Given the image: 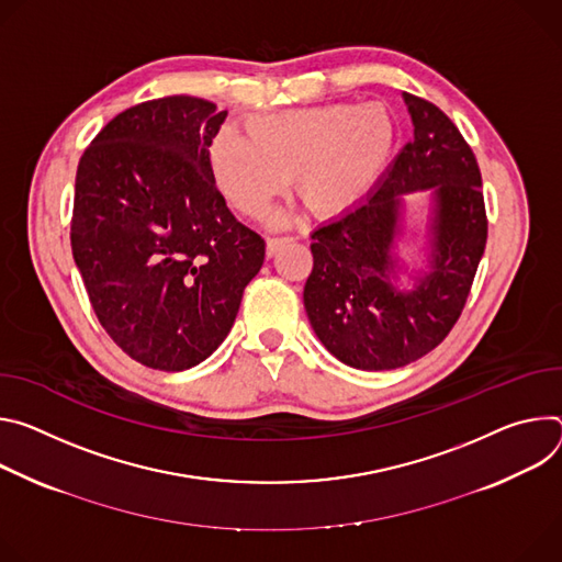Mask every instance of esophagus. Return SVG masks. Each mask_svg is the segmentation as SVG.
<instances>
[{"mask_svg":"<svg viewBox=\"0 0 562 562\" xmlns=\"http://www.w3.org/2000/svg\"><path fill=\"white\" fill-rule=\"evenodd\" d=\"M285 243H290V236H270V238L266 240V255H268V257H274Z\"/></svg>","mask_w":562,"mask_h":562,"instance_id":"obj_1","label":"esophagus"}]
</instances>
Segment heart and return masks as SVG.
<instances>
[{"instance_id":"1","label":"heart","mask_w":562,"mask_h":562,"mask_svg":"<svg viewBox=\"0 0 562 562\" xmlns=\"http://www.w3.org/2000/svg\"><path fill=\"white\" fill-rule=\"evenodd\" d=\"M247 138L221 130L207 149L218 192L243 216H261L285 190L317 216L355 207L386 169L395 120L382 102H335L257 115Z\"/></svg>"}]
</instances>
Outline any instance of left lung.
<instances>
[{
	"instance_id": "left-lung-1",
	"label": "left lung",
	"mask_w": 562,
	"mask_h": 562,
	"mask_svg": "<svg viewBox=\"0 0 562 562\" xmlns=\"http://www.w3.org/2000/svg\"><path fill=\"white\" fill-rule=\"evenodd\" d=\"M413 138L375 190L313 234L303 305L319 341L357 370L417 361L456 326L486 245L482 176L471 147L435 104L402 93ZM429 194L425 261L401 259L403 196ZM409 281L404 284L403 277Z\"/></svg>"
}]
</instances>
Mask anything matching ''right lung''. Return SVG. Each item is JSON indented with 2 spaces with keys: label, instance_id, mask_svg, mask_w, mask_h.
I'll list each match as a JSON object with an SVG mask.
<instances>
[{
  "label": "right lung",
  "instance_id": "add662e5",
  "mask_svg": "<svg viewBox=\"0 0 562 562\" xmlns=\"http://www.w3.org/2000/svg\"><path fill=\"white\" fill-rule=\"evenodd\" d=\"M225 115L192 95L136 104L78 165L71 247L89 301L109 337L156 370H187L223 344L266 259L210 169Z\"/></svg>",
  "mask_w": 562,
  "mask_h": 562
}]
</instances>
